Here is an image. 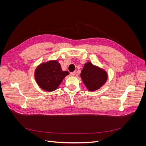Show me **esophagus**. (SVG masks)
Returning <instances> with one entry per match:
<instances>
[{
	"label": "esophagus",
	"instance_id": "34e87169",
	"mask_svg": "<svg viewBox=\"0 0 146 146\" xmlns=\"http://www.w3.org/2000/svg\"><path fill=\"white\" fill-rule=\"evenodd\" d=\"M76 71H74V72H71L70 73V76H74L75 75H76Z\"/></svg>",
	"mask_w": 146,
	"mask_h": 146
}]
</instances>
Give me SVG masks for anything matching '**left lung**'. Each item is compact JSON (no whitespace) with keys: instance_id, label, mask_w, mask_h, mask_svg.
<instances>
[{"instance_id":"1","label":"left lung","mask_w":146,"mask_h":146,"mask_svg":"<svg viewBox=\"0 0 146 146\" xmlns=\"http://www.w3.org/2000/svg\"><path fill=\"white\" fill-rule=\"evenodd\" d=\"M80 76L88 90L91 91L99 89L107 80V72L90 62L84 66Z\"/></svg>"}]
</instances>
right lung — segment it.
<instances>
[{"label":"right lung","instance_id":"right-lung-1","mask_svg":"<svg viewBox=\"0 0 146 146\" xmlns=\"http://www.w3.org/2000/svg\"><path fill=\"white\" fill-rule=\"evenodd\" d=\"M68 74V71L61 70L58 61H50L38 66L35 70V77L38 85L42 90L54 91Z\"/></svg>","mask_w":146,"mask_h":146}]
</instances>
